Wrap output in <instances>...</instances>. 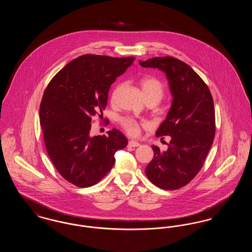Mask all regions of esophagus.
I'll use <instances>...</instances> for the list:
<instances>
[{
  "label": "esophagus",
  "mask_w": 252,
  "mask_h": 252,
  "mask_svg": "<svg viewBox=\"0 0 252 252\" xmlns=\"http://www.w3.org/2000/svg\"><path fill=\"white\" fill-rule=\"evenodd\" d=\"M128 146H130V147H138V146H140V144L138 142H135V141H129L128 142Z\"/></svg>",
  "instance_id": "esophagus-1"
}]
</instances>
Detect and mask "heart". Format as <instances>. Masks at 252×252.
Wrapping results in <instances>:
<instances>
[{
    "instance_id": "heart-1",
    "label": "heart",
    "mask_w": 252,
    "mask_h": 252,
    "mask_svg": "<svg viewBox=\"0 0 252 252\" xmlns=\"http://www.w3.org/2000/svg\"><path fill=\"white\" fill-rule=\"evenodd\" d=\"M140 85L144 94V98L147 103H153L156 105L161 101L164 95V86L162 82L155 76H145L140 81ZM123 89V84L116 85L111 94V101H115ZM123 128L130 136L137 137L140 135L141 126L145 124H141L129 117L123 118L121 120Z\"/></svg>"
}]
</instances>
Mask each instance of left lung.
<instances>
[{
	"label": "left lung",
	"instance_id": "obj_1",
	"mask_svg": "<svg viewBox=\"0 0 252 252\" xmlns=\"http://www.w3.org/2000/svg\"><path fill=\"white\" fill-rule=\"evenodd\" d=\"M139 62L142 67L165 72L173 95L167 117L156 132L161 139L170 136V144L164 152L152 146L154 158L145 168V174L157 187L177 190L198 174L214 143L213 96L202 78L181 60L160 57Z\"/></svg>",
	"mask_w": 252,
	"mask_h": 252
}]
</instances>
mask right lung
Returning a JSON list of instances; mask_svg holds the SVG:
<instances>
[{
    "label": "right lung",
    "mask_w": 252,
    "mask_h": 252,
    "mask_svg": "<svg viewBox=\"0 0 252 252\" xmlns=\"http://www.w3.org/2000/svg\"><path fill=\"white\" fill-rule=\"evenodd\" d=\"M135 58L84 55L69 62L49 82L39 107L49 157L63 179L91 187L115 162L114 154L127 145L116 128L108 136H90L93 117L105 110L108 90Z\"/></svg>",
    "instance_id": "1"
}]
</instances>
